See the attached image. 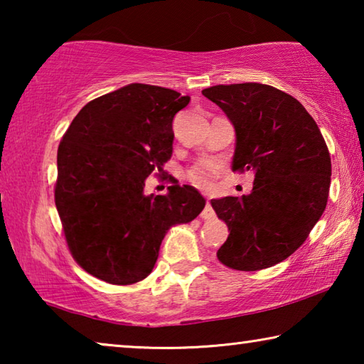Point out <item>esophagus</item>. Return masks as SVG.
Listing matches in <instances>:
<instances>
[{
  "instance_id": "34e87169",
  "label": "esophagus",
  "mask_w": 364,
  "mask_h": 364,
  "mask_svg": "<svg viewBox=\"0 0 364 364\" xmlns=\"http://www.w3.org/2000/svg\"><path fill=\"white\" fill-rule=\"evenodd\" d=\"M200 217H202V220H213L215 218V210H213V207H212V200L210 199H207L205 208H204V212L200 213Z\"/></svg>"
}]
</instances>
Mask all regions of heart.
Returning a JSON list of instances; mask_svg holds the SVG:
<instances>
[{
	"mask_svg": "<svg viewBox=\"0 0 364 364\" xmlns=\"http://www.w3.org/2000/svg\"><path fill=\"white\" fill-rule=\"evenodd\" d=\"M221 175V167L213 160H200L188 170L186 178L196 188L212 191L217 186V180Z\"/></svg>",
	"mask_w": 364,
	"mask_h": 364,
	"instance_id": "b5f03b06",
	"label": "heart"
}]
</instances>
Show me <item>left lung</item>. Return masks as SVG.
Segmentation results:
<instances>
[{
    "label": "left lung",
    "instance_id": "obj_1",
    "mask_svg": "<svg viewBox=\"0 0 364 364\" xmlns=\"http://www.w3.org/2000/svg\"><path fill=\"white\" fill-rule=\"evenodd\" d=\"M236 130L232 171L255 175L252 193L213 199L230 236L217 252L225 267L258 271L286 260L321 218L331 186V156L306 109L262 83L202 90Z\"/></svg>",
    "mask_w": 364,
    "mask_h": 364
}]
</instances>
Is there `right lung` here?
<instances>
[{
	"instance_id": "add662e5",
	"label": "right lung",
	"mask_w": 364,
	"mask_h": 364,
	"mask_svg": "<svg viewBox=\"0 0 364 364\" xmlns=\"http://www.w3.org/2000/svg\"><path fill=\"white\" fill-rule=\"evenodd\" d=\"M189 96L132 83L90 101L58 149L54 202L67 247L80 267L109 284L149 276L171 226L193 221L205 199L168 178V194L146 196V178L165 175L173 117Z\"/></svg>"
}]
</instances>
